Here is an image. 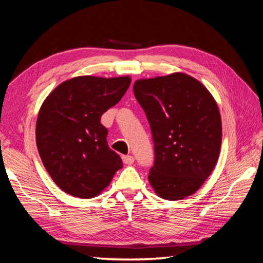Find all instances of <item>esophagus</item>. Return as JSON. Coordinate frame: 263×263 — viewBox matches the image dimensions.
<instances>
[{
  "instance_id": "esophagus-1",
  "label": "esophagus",
  "mask_w": 263,
  "mask_h": 263,
  "mask_svg": "<svg viewBox=\"0 0 263 263\" xmlns=\"http://www.w3.org/2000/svg\"><path fill=\"white\" fill-rule=\"evenodd\" d=\"M123 162L125 164H132L135 162V158L132 155H125V157H123Z\"/></svg>"
}]
</instances>
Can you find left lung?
I'll use <instances>...</instances> for the list:
<instances>
[{
	"mask_svg": "<svg viewBox=\"0 0 263 263\" xmlns=\"http://www.w3.org/2000/svg\"><path fill=\"white\" fill-rule=\"evenodd\" d=\"M133 92L148 119L155 194L179 201L195 194L215 169L221 146V119L210 91L188 74L137 80Z\"/></svg>",
	"mask_w": 263,
	"mask_h": 263,
	"instance_id": "obj_1",
	"label": "left lung"
}]
</instances>
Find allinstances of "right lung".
<instances>
[{
  "label": "right lung",
  "mask_w": 263,
  "mask_h": 263,
  "mask_svg": "<svg viewBox=\"0 0 263 263\" xmlns=\"http://www.w3.org/2000/svg\"><path fill=\"white\" fill-rule=\"evenodd\" d=\"M130 77H77L60 83L39 110L35 142L44 167L66 194L92 198L123 167L106 142L101 116L122 100Z\"/></svg>",
  "instance_id": "add662e5"
}]
</instances>
